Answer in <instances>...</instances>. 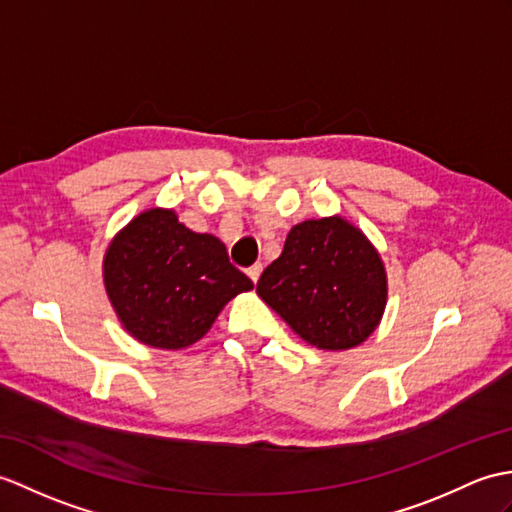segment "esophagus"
Instances as JSON below:
<instances>
[{
    "label": "esophagus",
    "mask_w": 512,
    "mask_h": 512,
    "mask_svg": "<svg viewBox=\"0 0 512 512\" xmlns=\"http://www.w3.org/2000/svg\"><path fill=\"white\" fill-rule=\"evenodd\" d=\"M261 270H264V266H261V264H255V266H251V268L246 270V272H248V277L253 279V283H257V281H259V277H261Z\"/></svg>",
    "instance_id": "esophagus-1"
}]
</instances>
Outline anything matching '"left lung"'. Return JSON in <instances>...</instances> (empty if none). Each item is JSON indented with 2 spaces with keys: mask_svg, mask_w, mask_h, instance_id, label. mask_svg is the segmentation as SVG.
<instances>
[{
  "mask_svg": "<svg viewBox=\"0 0 512 512\" xmlns=\"http://www.w3.org/2000/svg\"><path fill=\"white\" fill-rule=\"evenodd\" d=\"M257 294L307 344L347 351L382 323L388 275L362 229L329 216L294 224Z\"/></svg>",
  "mask_w": 512,
  "mask_h": 512,
  "instance_id": "1",
  "label": "left lung"
}]
</instances>
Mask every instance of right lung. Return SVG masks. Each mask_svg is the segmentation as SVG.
Wrapping results in <instances>:
<instances>
[{
	"mask_svg": "<svg viewBox=\"0 0 512 512\" xmlns=\"http://www.w3.org/2000/svg\"><path fill=\"white\" fill-rule=\"evenodd\" d=\"M104 290L122 327L152 349H187L207 334L222 307L255 285L227 248L194 233L174 209L141 211L111 240Z\"/></svg>",
	"mask_w": 512,
	"mask_h": 512,
	"instance_id": "obj_1",
	"label": "right lung"
}]
</instances>
